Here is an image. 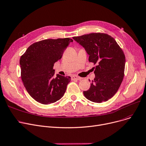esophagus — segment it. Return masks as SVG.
<instances>
[{
	"label": "esophagus",
	"mask_w": 146,
	"mask_h": 146,
	"mask_svg": "<svg viewBox=\"0 0 146 146\" xmlns=\"http://www.w3.org/2000/svg\"><path fill=\"white\" fill-rule=\"evenodd\" d=\"M71 79L72 80H80L81 79V78L77 75H73L71 76Z\"/></svg>",
	"instance_id": "1"
}]
</instances>
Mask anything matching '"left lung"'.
Masks as SVG:
<instances>
[{
  "label": "left lung",
  "instance_id": "obj_1",
  "mask_svg": "<svg viewBox=\"0 0 146 146\" xmlns=\"http://www.w3.org/2000/svg\"><path fill=\"white\" fill-rule=\"evenodd\" d=\"M87 51L94 65L96 78L84 96L95 102L107 101L117 92L124 75L125 58L115 40L104 33H91L72 38Z\"/></svg>",
  "mask_w": 146,
  "mask_h": 146
}]
</instances>
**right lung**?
Masks as SVG:
<instances>
[{
    "mask_svg": "<svg viewBox=\"0 0 146 146\" xmlns=\"http://www.w3.org/2000/svg\"><path fill=\"white\" fill-rule=\"evenodd\" d=\"M71 42L69 38L42 40L33 43L21 56L22 82L29 95L39 103H53L65 92L71 77L59 74L55 76L53 68Z\"/></svg>",
    "mask_w": 146,
    "mask_h": 146,
    "instance_id": "obj_1",
    "label": "right lung"
}]
</instances>
